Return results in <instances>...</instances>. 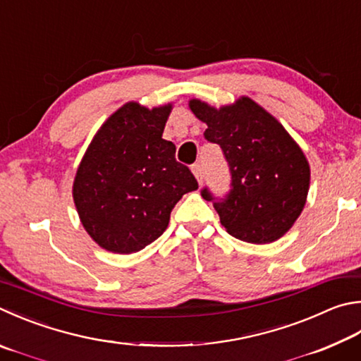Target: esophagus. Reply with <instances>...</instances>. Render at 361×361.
Instances as JSON below:
<instances>
[{"instance_id": "34e87169", "label": "esophagus", "mask_w": 361, "mask_h": 361, "mask_svg": "<svg viewBox=\"0 0 361 361\" xmlns=\"http://www.w3.org/2000/svg\"><path fill=\"white\" fill-rule=\"evenodd\" d=\"M192 173L195 175V178H197V181L199 183H202L203 181V176H205V172H203V166L200 162H195V164H192Z\"/></svg>"}]
</instances>
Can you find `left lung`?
<instances>
[{
  "label": "left lung",
  "instance_id": "1",
  "mask_svg": "<svg viewBox=\"0 0 361 361\" xmlns=\"http://www.w3.org/2000/svg\"><path fill=\"white\" fill-rule=\"evenodd\" d=\"M189 107L207 123L203 135L218 143L231 172V191L213 202L221 224L232 237L265 245L289 231L305 207L310 166L300 147L276 118L249 97L216 110L192 99Z\"/></svg>",
  "mask_w": 361,
  "mask_h": 361
}]
</instances>
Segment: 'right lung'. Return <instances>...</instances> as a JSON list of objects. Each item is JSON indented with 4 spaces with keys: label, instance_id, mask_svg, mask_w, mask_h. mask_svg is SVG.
<instances>
[{
    "label": "right lung",
    "instance_id": "right-lung-1",
    "mask_svg": "<svg viewBox=\"0 0 361 361\" xmlns=\"http://www.w3.org/2000/svg\"><path fill=\"white\" fill-rule=\"evenodd\" d=\"M172 106L148 110L129 102L97 130L78 166L74 202L101 247L137 252L166 232L183 195L199 188L189 167L175 159L162 133Z\"/></svg>",
    "mask_w": 361,
    "mask_h": 361
}]
</instances>
